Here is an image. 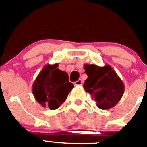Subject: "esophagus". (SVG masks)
<instances>
[{
    "instance_id": "obj_1",
    "label": "esophagus",
    "mask_w": 147,
    "mask_h": 147,
    "mask_svg": "<svg viewBox=\"0 0 147 147\" xmlns=\"http://www.w3.org/2000/svg\"><path fill=\"white\" fill-rule=\"evenodd\" d=\"M82 83H83V81L82 80L80 79V80H77V81H76L74 82V85H82Z\"/></svg>"
}]
</instances>
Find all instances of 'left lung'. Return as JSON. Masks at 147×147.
<instances>
[{
    "mask_svg": "<svg viewBox=\"0 0 147 147\" xmlns=\"http://www.w3.org/2000/svg\"><path fill=\"white\" fill-rule=\"evenodd\" d=\"M84 88L94 98L99 108L107 110L115 106L124 93V85L116 73L109 65L97 67L96 65H85Z\"/></svg>",
    "mask_w": 147,
    "mask_h": 147,
    "instance_id": "left-lung-1",
    "label": "left lung"
}]
</instances>
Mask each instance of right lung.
<instances>
[{"mask_svg": "<svg viewBox=\"0 0 147 147\" xmlns=\"http://www.w3.org/2000/svg\"><path fill=\"white\" fill-rule=\"evenodd\" d=\"M57 66L45 65L33 85L36 100L43 107L48 104L51 110L58 108L74 88L67 73L57 68Z\"/></svg>", "mask_w": 147, "mask_h": 147, "instance_id": "right-lung-1", "label": "right lung"}]
</instances>
